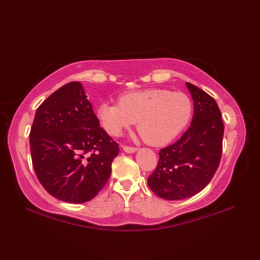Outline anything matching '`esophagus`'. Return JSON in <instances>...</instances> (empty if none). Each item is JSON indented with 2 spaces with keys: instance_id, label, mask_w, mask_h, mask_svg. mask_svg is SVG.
I'll return each mask as SVG.
<instances>
[{
  "instance_id": "1",
  "label": "esophagus",
  "mask_w": 260,
  "mask_h": 260,
  "mask_svg": "<svg viewBox=\"0 0 260 260\" xmlns=\"http://www.w3.org/2000/svg\"><path fill=\"white\" fill-rule=\"evenodd\" d=\"M123 150L127 153H134L137 151V147L135 146H128V145H123Z\"/></svg>"
}]
</instances>
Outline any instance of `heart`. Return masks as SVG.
I'll return each instance as SVG.
<instances>
[{"label":"heart","mask_w":260,"mask_h":260,"mask_svg":"<svg viewBox=\"0 0 260 260\" xmlns=\"http://www.w3.org/2000/svg\"><path fill=\"white\" fill-rule=\"evenodd\" d=\"M193 112L190 97L164 88L124 93L119 103H103L98 117L110 135L117 136L137 121L142 139L154 146L168 144L189 124Z\"/></svg>","instance_id":"obj_1"}]
</instances>
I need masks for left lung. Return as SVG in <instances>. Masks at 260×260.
<instances>
[{"instance_id":"1","label":"left lung","mask_w":260,"mask_h":260,"mask_svg":"<svg viewBox=\"0 0 260 260\" xmlns=\"http://www.w3.org/2000/svg\"><path fill=\"white\" fill-rule=\"evenodd\" d=\"M194 103L191 126L179 141L159 151L148 176L151 190L165 200H182L202 191L217 171L222 154L223 121L214 99L185 82Z\"/></svg>"}]
</instances>
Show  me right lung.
Segmentation results:
<instances>
[{
	"label": "right lung",
	"instance_id": "right-lung-1",
	"mask_svg": "<svg viewBox=\"0 0 260 260\" xmlns=\"http://www.w3.org/2000/svg\"><path fill=\"white\" fill-rule=\"evenodd\" d=\"M30 151L47 192L64 202L84 203L107 183L119 145L99 126L82 85L71 81L37 109Z\"/></svg>",
	"mask_w": 260,
	"mask_h": 260
}]
</instances>
